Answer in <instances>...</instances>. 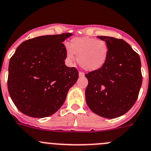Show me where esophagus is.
Listing matches in <instances>:
<instances>
[{"label": "esophagus", "instance_id": "obj_1", "mask_svg": "<svg viewBox=\"0 0 151 151\" xmlns=\"http://www.w3.org/2000/svg\"><path fill=\"white\" fill-rule=\"evenodd\" d=\"M78 75H79L80 77H84V76H85V73H83V72H79V73H78Z\"/></svg>", "mask_w": 151, "mask_h": 151}]
</instances>
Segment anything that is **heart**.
<instances>
[{
	"instance_id": "b5f03b06",
	"label": "heart",
	"mask_w": 151,
	"mask_h": 151,
	"mask_svg": "<svg viewBox=\"0 0 151 151\" xmlns=\"http://www.w3.org/2000/svg\"><path fill=\"white\" fill-rule=\"evenodd\" d=\"M109 54V48L106 41L88 37L73 38L70 46L66 48V58L70 63L77 60L83 69L95 71L102 68Z\"/></svg>"
}]
</instances>
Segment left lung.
<instances>
[{
  "label": "left lung",
  "mask_w": 151,
  "mask_h": 151,
  "mask_svg": "<svg viewBox=\"0 0 151 151\" xmlns=\"http://www.w3.org/2000/svg\"><path fill=\"white\" fill-rule=\"evenodd\" d=\"M97 37L109 45V58L102 68L85 74L86 102L97 115L116 118L126 114L139 96L142 83L140 57L122 39Z\"/></svg>",
  "instance_id": "obj_1"
}]
</instances>
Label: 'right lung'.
Masks as SVG:
<instances>
[{
	"label": "right lung",
	"instance_id": "add662e5",
	"mask_svg": "<svg viewBox=\"0 0 151 151\" xmlns=\"http://www.w3.org/2000/svg\"><path fill=\"white\" fill-rule=\"evenodd\" d=\"M70 33L40 36L22 42L11 57L7 87L21 112L32 117H48L58 110L78 72L65 65Z\"/></svg>",
	"mask_w": 151,
	"mask_h": 151
}]
</instances>
